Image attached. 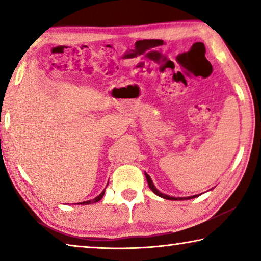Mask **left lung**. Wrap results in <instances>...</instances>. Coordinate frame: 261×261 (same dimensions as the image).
Segmentation results:
<instances>
[{
    "instance_id": "8db88e82",
    "label": "left lung",
    "mask_w": 261,
    "mask_h": 261,
    "mask_svg": "<svg viewBox=\"0 0 261 261\" xmlns=\"http://www.w3.org/2000/svg\"><path fill=\"white\" fill-rule=\"evenodd\" d=\"M145 176H146V179H147V183H148L149 189H151L152 191L156 194V196L163 198V199H168V200H188V199H192V198H196V197L199 196V194H196V196H191V197H177V198H176V197H171V196H168V194L162 193L161 191H159V190L155 188V185L153 184L151 177H149V176H148L146 173H145Z\"/></svg>"
}]
</instances>
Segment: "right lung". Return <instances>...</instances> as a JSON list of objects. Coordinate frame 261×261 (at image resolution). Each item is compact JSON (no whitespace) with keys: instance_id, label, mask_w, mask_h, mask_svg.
I'll list each match as a JSON object with an SVG mask.
<instances>
[{"instance_id":"obj_1","label":"right lung","mask_w":261,"mask_h":261,"mask_svg":"<svg viewBox=\"0 0 261 261\" xmlns=\"http://www.w3.org/2000/svg\"><path fill=\"white\" fill-rule=\"evenodd\" d=\"M108 185V184H107ZM103 194H105V190L102 192H101L98 197H95L94 199H92V200H87V201H83V202H78V204H74V205H90V204H94V202H98V201H100L101 199H102V197H103Z\"/></svg>"}]
</instances>
